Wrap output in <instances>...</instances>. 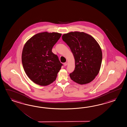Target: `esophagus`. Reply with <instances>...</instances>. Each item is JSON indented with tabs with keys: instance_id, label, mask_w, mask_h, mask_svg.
Returning <instances> with one entry per match:
<instances>
[{
	"instance_id": "1",
	"label": "esophagus",
	"mask_w": 127,
	"mask_h": 127,
	"mask_svg": "<svg viewBox=\"0 0 127 127\" xmlns=\"http://www.w3.org/2000/svg\"><path fill=\"white\" fill-rule=\"evenodd\" d=\"M67 64H68V63H67V62H66V63H64V66H67Z\"/></svg>"
}]
</instances>
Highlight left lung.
Returning a JSON list of instances; mask_svg holds the SVG:
<instances>
[{"instance_id":"obj_1","label":"left lung","mask_w":127,"mask_h":127,"mask_svg":"<svg viewBox=\"0 0 127 127\" xmlns=\"http://www.w3.org/2000/svg\"><path fill=\"white\" fill-rule=\"evenodd\" d=\"M62 39L75 58V70L69 74L71 79L81 85L93 81L99 73L102 60V50L97 41L90 35L78 31L65 33Z\"/></svg>"}]
</instances>
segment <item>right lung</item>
I'll use <instances>...</instances> for the list:
<instances>
[{"label":"right lung","instance_id":"right-lung-1","mask_svg":"<svg viewBox=\"0 0 127 127\" xmlns=\"http://www.w3.org/2000/svg\"><path fill=\"white\" fill-rule=\"evenodd\" d=\"M61 35L56 32L38 33L24 45L22 54L23 67L35 84L45 86L55 81L63 64L52 48Z\"/></svg>","mask_w":127,"mask_h":127}]
</instances>
